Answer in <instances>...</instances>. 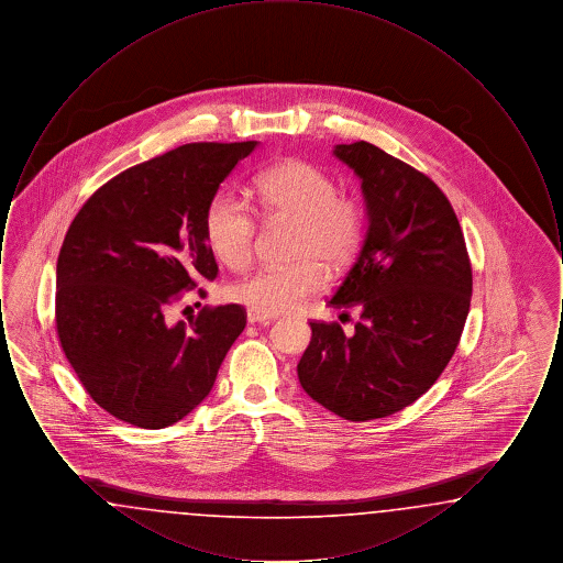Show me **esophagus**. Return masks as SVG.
Returning <instances> with one entry per match:
<instances>
[{
  "mask_svg": "<svg viewBox=\"0 0 563 563\" xmlns=\"http://www.w3.org/2000/svg\"><path fill=\"white\" fill-rule=\"evenodd\" d=\"M246 321L251 322V324H269V322L274 321V317H262V314L249 310L246 312Z\"/></svg>",
  "mask_w": 563,
  "mask_h": 563,
  "instance_id": "1",
  "label": "esophagus"
}]
</instances>
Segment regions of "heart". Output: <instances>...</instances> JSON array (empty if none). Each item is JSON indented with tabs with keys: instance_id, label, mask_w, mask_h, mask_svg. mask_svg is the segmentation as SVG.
<instances>
[{
	"instance_id": "heart-1",
	"label": "heart",
	"mask_w": 563,
	"mask_h": 563,
	"mask_svg": "<svg viewBox=\"0 0 563 563\" xmlns=\"http://www.w3.org/2000/svg\"><path fill=\"white\" fill-rule=\"evenodd\" d=\"M253 196L266 221H294L289 242L294 264L255 269L230 287V299L274 317L317 294L329 272L346 268L367 232L363 202L335 191V181L314 164L297 158L276 162L253 179ZM205 236L217 260L242 269L253 255L257 217L230 191H219L205 213Z\"/></svg>"
}]
</instances>
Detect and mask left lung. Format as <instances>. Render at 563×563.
Segmentation results:
<instances>
[{"mask_svg":"<svg viewBox=\"0 0 563 563\" xmlns=\"http://www.w3.org/2000/svg\"><path fill=\"white\" fill-rule=\"evenodd\" d=\"M333 154L361 177L367 232L331 306L361 310L354 333L310 322L297 375L303 390L350 422L418 401L443 374L471 308L473 268L448 196L424 173L367 141Z\"/></svg>","mask_w":563,"mask_h":563,"instance_id":"8db88e82","label":"left lung"}]
</instances>
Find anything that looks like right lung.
<instances>
[{
	"mask_svg": "<svg viewBox=\"0 0 563 563\" xmlns=\"http://www.w3.org/2000/svg\"><path fill=\"white\" fill-rule=\"evenodd\" d=\"M255 145L175 147L109 179L71 221L56 264V335L84 390L113 418L164 429L211 393L246 310L205 306L177 322L168 310L217 278L205 213Z\"/></svg>",
	"mask_w": 563,
	"mask_h": 563,
	"instance_id": "obj_1",
	"label": "right lung"
}]
</instances>
